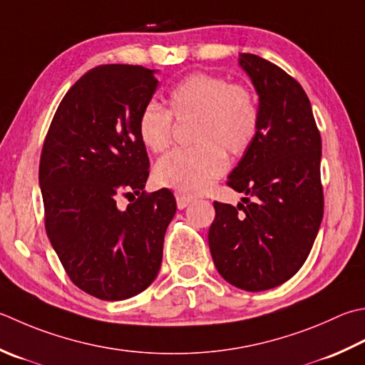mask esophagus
<instances>
[{
  "mask_svg": "<svg viewBox=\"0 0 365 365\" xmlns=\"http://www.w3.org/2000/svg\"><path fill=\"white\" fill-rule=\"evenodd\" d=\"M175 201H177V207L178 209H185V207L187 205H190L191 202H192V197L191 196H187V195H183V192H175Z\"/></svg>",
  "mask_w": 365,
  "mask_h": 365,
  "instance_id": "34e87169",
  "label": "esophagus"
}]
</instances>
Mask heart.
<instances>
[{"mask_svg":"<svg viewBox=\"0 0 365 365\" xmlns=\"http://www.w3.org/2000/svg\"><path fill=\"white\" fill-rule=\"evenodd\" d=\"M169 110L153 101L142 107L138 134L148 150L163 153L173 144L174 121L192 118L195 145L174 150L155 166V180L187 196L205 191L225 174L230 156L244 155L259 128L258 99L244 83L223 76L191 73L168 93Z\"/></svg>","mask_w":365,"mask_h":365,"instance_id":"heart-1","label":"heart"}]
</instances>
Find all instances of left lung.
<instances>
[{
	"label": "left lung",
	"mask_w": 365,
	"mask_h": 365,
	"mask_svg": "<svg viewBox=\"0 0 365 365\" xmlns=\"http://www.w3.org/2000/svg\"><path fill=\"white\" fill-rule=\"evenodd\" d=\"M239 64L259 95V128L227 185L242 202H213L209 247L220 275L235 288L264 291L304 266L324 212L321 135L296 78L253 53Z\"/></svg>",
	"instance_id": "left-lung-1"
}]
</instances>
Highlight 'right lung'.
Instances as JSON below:
<instances>
[{
    "instance_id": "add662e5",
    "label": "right lung",
    "mask_w": 365,
    "mask_h": 365,
    "mask_svg": "<svg viewBox=\"0 0 365 365\" xmlns=\"http://www.w3.org/2000/svg\"><path fill=\"white\" fill-rule=\"evenodd\" d=\"M153 73L133 64L88 71L61 99L41 152L47 237L71 282L103 301L150 287L177 210L170 190L144 191L150 163L138 117L158 87Z\"/></svg>"
}]
</instances>
